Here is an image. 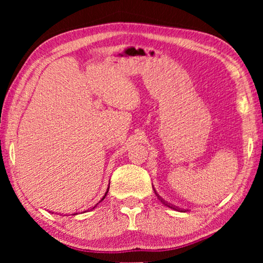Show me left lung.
<instances>
[{
	"mask_svg": "<svg viewBox=\"0 0 263 263\" xmlns=\"http://www.w3.org/2000/svg\"><path fill=\"white\" fill-rule=\"evenodd\" d=\"M158 197H159L160 199H161V197H160V196H158ZM166 205H167V206H169V208H172V209H175V210H179V208H174L173 205L171 206V205H168V204H166Z\"/></svg>",
	"mask_w": 263,
	"mask_h": 263,
	"instance_id": "8db88e82",
	"label": "left lung"
}]
</instances>
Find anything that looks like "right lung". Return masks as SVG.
I'll use <instances>...</instances> for the list:
<instances>
[{"label": "right lung", "mask_w": 263, "mask_h": 263, "mask_svg": "<svg viewBox=\"0 0 263 263\" xmlns=\"http://www.w3.org/2000/svg\"><path fill=\"white\" fill-rule=\"evenodd\" d=\"M108 190H109V188H108ZM106 194H108V191H106V193H105V195L103 196V198H102V199H101V201H103V199L105 198V196H106ZM101 201H100V202H101ZM97 204H99V203H97ZM97 204H96V205H97ZM96 205H95V206H96ZM95 206H92V208H90V209H88V210H92V209H94ZM75 215H77V213H75Z\"/></svg>", "instance_id": "1"}]
</instances>
